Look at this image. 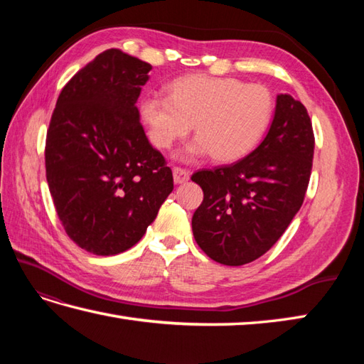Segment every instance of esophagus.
<instances>
[{
  "mask_svg": "<svg viewBox=\"0 0 364 364\" xmlns=\"http://www.w3.org/2000/svg\"><path fill=\"white\" fill-rule=\"evenodd\" d=\"M189 180V172L186 168L181 167H173V181L176 184H183Z\"/></svg>",
  "mask_w": 364,
  "mask_h": 364,
  "instance_id": "1",
  "label": "esophagus"
}]
</instances>
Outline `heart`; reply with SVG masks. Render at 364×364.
<instances>
[{
  "label": "heart",
  "instance_id": "b5f03b06",
  "mask_svg": "<svg viewBox=\"0 0 364 364\" xmlns=\"http://www.w3.org/2000/svg\"><path fill=\"white\" fill-rule=\"evenodd\" d=\"M141 115L156 149H170L188 136L194 123L197 139L180 158L191 161L211 154L219 162H233L247 156L266 134L274 98L259 84L188 75L168 84L167 97L144 98Z\"/></svg>",
  "mask_w": 364,
  "mask_h": 364
}]
</instances>
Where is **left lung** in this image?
Returning a JSON list of instances; mask_svg holds the SVG:
<instances>
[{"mask_svg":"<svg viewBox=\"0 0 364 364\" xmlns=\"http://www.w3.org/2000/svg\"><path fill=\"white\" fill-rule=\"evenodd\" d=\"M313 154L306 107L288 94L278 95L272 125L249 156L192 175L203 189V202L192 215L200 249L225 266L264 255L304 203Z\"/></svg>","mask_w":364,"mask_h":364,"instance_id":"8db88e82","label":"left lung"}]
</instances>
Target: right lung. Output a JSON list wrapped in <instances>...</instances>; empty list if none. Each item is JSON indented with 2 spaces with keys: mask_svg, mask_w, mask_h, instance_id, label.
Masks as SVG:
<instances>
[{
  "mask_svg": "<svg viewBox=\"0 0 364 364\" xmlns=\"http://www.w3.org/2000/svg\"><path fill=\"white\" fill-rule=\"evenodd\" d=\"M151 65L106 50L68 81L46 131L53 203L72 241L100 257L131 249L173 191L172 170L141 125Z\"/></svg>",
  "mask_w": 364,
  "mask_h": 364,
  "instance_id": "right-lung-1",
  "label": "right lung"
}]
</instances>
